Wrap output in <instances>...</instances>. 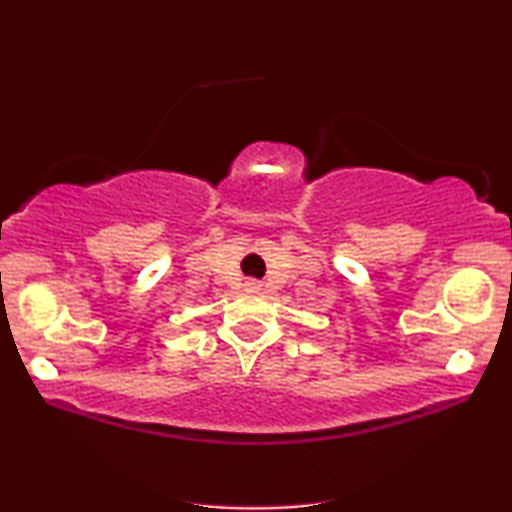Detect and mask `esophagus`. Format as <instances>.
<instances>
[{
	"instance_id": "34e87169",
	"label": "esophagus",
	"mask_w": 512,
	"mask_h": 512,
	"mask_svg": "<svg viewBox=\"0 0 512 512\" xmlns=\"http://www.w3.org/2000/svg\"><path fill=\"white\" fill-rule=\"evenodd\" d=\"M245 288L249 290V293H258V290H261V283L254 281V279H249V281L245 283Z\"/></svg>"
}]
</instances>
